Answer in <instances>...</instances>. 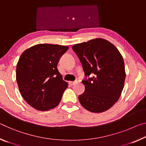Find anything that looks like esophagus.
Wrapping results in <instances>:
<instances>
[{"instance_id":"esophagus-1","label":"esophagus","mask_w":146,"mask_h":146,"mask_svg":"<svg viewBox=\"0 0 146 146\" xmlns=\"http://www.w3.org/2000/svg\"><path fill=\"white\" fill-rule=\"evenodd\" d=\"M69 83V84H70L71 86H73V85H74V84H77V80H76V81H70Z\"/></svg>"}]
</instances>
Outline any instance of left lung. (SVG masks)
Returning a JSON list of instances; mask_svg holds the SVG:
<instances>
[{
    "mask_svg": "<svg viewBox=\"0 0 146 146\" xmlns=\"http://www.w3.org/2000/svg\"><path fill=\"white\" fill-rule=\"evenodd\" d=\"M72 48L86 76L82 81L85 91L78 96L80 104L92 112L108 110L117 102L123 89L126 75L121 54L113 44L102 38L76 44Z\"/></svg>",
    "mask_w": 146,
    "mask_h": 146,
    "instance_id": "1",
    "label": "left lung"
}]
</instances>
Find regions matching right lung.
<instances>
[{"mask_svg": "<svg viewBox=\"0 0 146 146\" xmlns=\"http://www.w3.org/2000/svg\"><path fill=\"white\" fill-rule=\"evenodd\" d=\"M67 46L38 44L22 53L16 68V80L21 94L36 110L53 108L60 102L68 83L57 69Z\"/></svg>", "mask_w": 146, "mask_h": 146, "instance_id": "obj_1", "label": "right lung"}]
</instances>
